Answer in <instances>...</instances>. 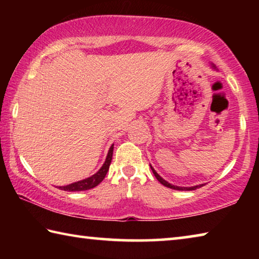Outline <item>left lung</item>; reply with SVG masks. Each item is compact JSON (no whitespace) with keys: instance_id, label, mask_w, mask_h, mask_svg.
Segmentation results:
<instances>
[{"instance_id":"left-lung-1","label":"left lung","mask_w":259,"mask_h":259,"mask_svg":"<svg viewBox=\"0 0 259 259\" xmlns=\"http://www.w3.org/2000/svg\"><path fill=\"white\" fill-rule=\"evenodd\" d=\"M212 68H216L214 67V65H212ZM151 165V164H150ZM151 169H152V171H153V174H154V176L156 177V179L157 181H159L162 185H164L165 187H169V188H172V190H178V191H193V190H196V188H200V187H202V186H204L205 184H200V185H195V186H191V187H182V186H176V185H172V184H170V183H168L166 181H164L163 178H162L159 174H157L155 170H154V168H153V166L151 165Z\"/></svg>"}]
</instances>
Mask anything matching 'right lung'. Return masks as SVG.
<instances>
[{
    "mask_svg": "<svg viewBox=\"0 0 259 259\" xmlns=\"http://www.w3.org/2000/svg\"><path fill=\"white\" fill-rule=\"evenodd\" d=\"M113 148H114V144L111 147H109L106 160H105L104 164L102 165V168H100L95 175H93L91 177H88L85 179H82V181L68 184V185H66V186H58L59 190L68 191V192H80V191L90 190V188H94L97 186L98 184L103 182V179L105 178V176H106V174L108 171L109 164H111V162H112Z\"/></svg>",
    "mask_w": 259,
    "mask_h": 259,
    "instance_id": "1",
    "label": "right lung"
}]
</instances>
